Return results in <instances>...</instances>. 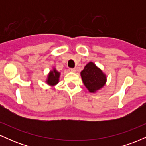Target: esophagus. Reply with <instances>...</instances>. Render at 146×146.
<instances>
[{
	"label": "esophagus",
	"mask_w": 146,
	"mask_h": 146,
	"mask_svg": "<svg viewBox=\"0 0 146 146\" xmlns=\"http://www.w3.org/2000/svg\"><path fill=\"white\" fill-rule=\"evenodd\" d=\"M68 71H69L70 72H75V71H76V70H75V68H70L69 69H68Z\"/></svg>",
	"instance_id": "1"
}]
</instances>
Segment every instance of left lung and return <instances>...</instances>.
I'll return each mask as SVG.
<instances>
[{
	"label": "left lung",
	"instance_id": "obj_1",
	"mask_svg": "<svg viewBox=\"0 0 146 146\" xmlns=\"http://www.w3.org/2000/svg\"><path fill=\"white\" fill-rule=\"evenodd\" d=\"M82 80L90 93H95L103 88L106 82V75L94 63L90 62L80 73Z\"/></svg>",
	"mask_w": 146,
	"mask_h": 146
}]
</instances>
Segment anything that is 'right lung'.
Returning a JSON list of instances; mask_svg holds the SVG:
<instances>
[{"instance_id":"right-lung-1","label":"right lung","mask_w":146,"mask_h":146,"mask_svg":"<svg viewBox=\"0 0 146 146\" xmlns=\"http://www.w3.org/2000/svg\"><path fill=\"white\" fill-rule=\"evenodd\" d=\"M60 76V73L58 72L55 68H53V70L49 71L48 73L47 79L46 80V82L49 86H54L59 82V78Z\"/></svg>"}]
</instances>
